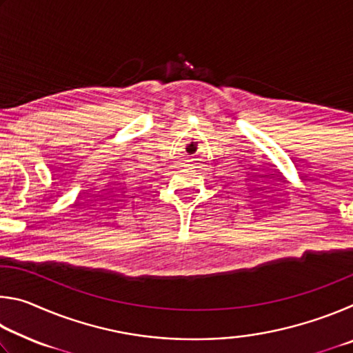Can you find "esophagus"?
<instances>
[{
  "instance_id": "esophagus-1",
  "label": "esophagus",
  "mask_w": 353,
  "mask_h": 353,
  "mask_svg": "<svg viewBox=\"0 0 353 353\" xmlns=\"http://www.w3.org/2000/svg\"><path fill=\"white\" fill-rule=\"evenodd\" d=\"M190 166H191V168H193V170H198V168H199V166H201V165H198V163H191V165H190Z\"/></svg>"
}]
</instances>
